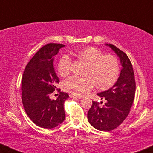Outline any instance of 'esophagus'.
<instances>
[{
  "instance_id": "34e87169",
  "label": "esophagus",
  "mask_w": 153,
  "mask_h": 153,
  "mask_svg": "<svg viewBox=\"0 0 153 153\" xmlns=\"http://www.w3.org/2000/svg\"><path fill=\"white\" fill-rule=\"evenodd\" d=\"M70 97L75 98V99H82V96H81V95H77V94H70Z\"/></svg>"
}]
</instances>
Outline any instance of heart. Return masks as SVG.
<instances>
[{
    "instance_id": "obj_1",
    "label": "heart",
    "mask_w": 153,
    "mask_h": 153,
    "mask_svg": "<svg viewBox=\"0 0 153 153\" xmlns=\"http://www.w3.org/2000/svg\"><path fill=\"white\" fill-rule=\"evenodd\" d=\"M76 57L88 65L85 75L86 78L70 76L62 82L63 88L74 94H83L91 90L96 84L100 89L111 87L119 78L120 67L119 61L110 54L103 55V52L95 47H86L77 53ZM71 68V59L63 54L57 62V71L60 76H65Z\"/></svg>"
}]
</instances>
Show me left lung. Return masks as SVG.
<instances>
[{
    "instance_id": "left-lung-1",
    "label": "left lung",
    "mask_w": 153,
    "mask_h": 153,
    "mask_svg": "<svg viewBox=\"0 0 153 153\" xmlns=\"http://www.w3.org/2000/svg\"><path fill=\"white\" fill-rule=\"evenodd\" d=\"M106 45L118 55L122 68L114 86L97 94L101 99L106 101L104 105L100 107L99 103L93 101L88 112L89 123L95 129L103 131L116 129L127 118L134 101L136 89L134 71L129 57L114 45Z\"/></svg>"
}]
</instances>
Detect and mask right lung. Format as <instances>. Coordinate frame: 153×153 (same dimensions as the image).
<instances>
[{
    "label": "right lung",
    "mask_w": 153,
    "mask_h": 153,
    "mask_svg": "<svg viewBox=\"0 0 153 153\" xmlns=\"http://www.w3.org/2000/svg\"><path fill=\"white\" fill-rule=\"evenodd\" d=\"M62 44L50 43L42 47L29 61L22 80V99L26 114L39 127L52 129L65 119L64 102L69 96L59 92L56 100L50 96L59 80L53 66L54 57Z\"/></svg>",
    "instance_id": "1"
}]
</instances>
